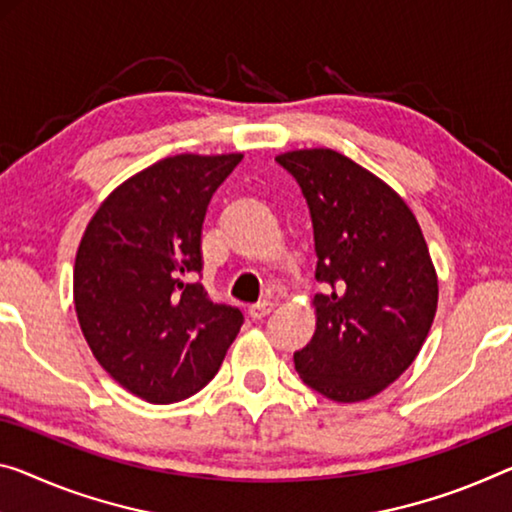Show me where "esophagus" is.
Wrapping results in <instances>:
<instances>
[{"label":"esophagus","mask_w":512,"mask_h":512,"mask_svg":"<svg viewBox=\"0 0 512 512\" xmlns=\"http://www.w3.org/2000/svg\"><path fill=\"white\" fill-rule=\"evenodd\" d=\"M272 309H274V302H272V300H261V302H256V304L249 306V316L254 318V320H261V318H265L267 313H270Z\"/></svg>","instance_id":"esophagus-1"}]
</instances>
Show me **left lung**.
I'll list each match as a JSON object with an SVG mask.
<instances>
[{
	"label": "left lung",
	"mask_w": 512,
	"mask_h": 512,
	"mask_svg": "<svg viewBox=\"0 0 512 512\" xmlns=\"http://www.w3.org/2000/svg\"><path fill=\"white\" fill-rule=\"evenodd\" d=\"M311 212L316 334L295 352L304 384L336 403L368 400L419 355L437 311L421 226L387 183L332 148L277 157Z\"/></svg>",
	"instance_id": "obj_1"
}]
</instances>
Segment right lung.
<instances>
[{
  "mask_svg": "<svg viewBox=\"0 0 512 512\" xmlns=\"http://www.w3.org/2000/svg\"><path fill=\"white\" fill-rule=\"evenodd\" d=\"M240 160L185 153L155 162L102 201L77 249L73 293L86 343L148 403L206 387L245 322L196 281L208 203Z\"/></svg>",
  "mask_w": 512,
  "mask_h": 512,
  "instance_id": "1",
  "label": "right lung"
}]
</instances>
